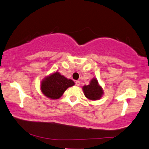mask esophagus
I'll list each match as a JSON object with an SVG mask.
<instances>
[{"label":"esophagus","instance_id":"obj_1","mask_svg":"<svg viewBox=\"0 0 149 149\" xmlns=\"http://www.w3.org/2000/svg\"><path fill=\"white\" fill-rule=\"evenodd\" d=\"M75 83H76V85L77 86H79L80 84H81V82H80L79 81H76Z\"/></svg>","mask_w":149,"mask_h":149}]
</instances>
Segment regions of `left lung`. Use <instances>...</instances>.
<instances>
[{"label": "left lung", "mask_w": 149, "mask_h": 149, "mask_svg": "<svg viewBox=\"0 0 149 149\" xmlns=\"http://www.w3.org/2000/svg\"><path fill=\"white\" fill-rule=\"evenodd\" d=\"M83 91L85 96L91 101L100 99L103 94L102 87L98 84V81L95 78L91 79L89 85L84 86L83 87Z\"/></svg>", "instance_id": "left-lung-1"}]
</instances>
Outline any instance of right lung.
Returning a JSON list of instances; mask_svg holds the SVG:
<instances>
[{"label": "right lung", "instance_id": "right-lung-1", "mask_svg": "<svg viewBox=\"0 0 149 149\" xmlns=\"http://www.w3.org/2000/svg\"><path fill=\"white\" fill-rule=\"evenodd\" d=\"M71 79H68L56 71L46 76L40 83V90L46 97L51 99L61 98L68 88L74 86Z\"/></svg>", "mask_w": 149, "mask_h": 149}]
</instances>
